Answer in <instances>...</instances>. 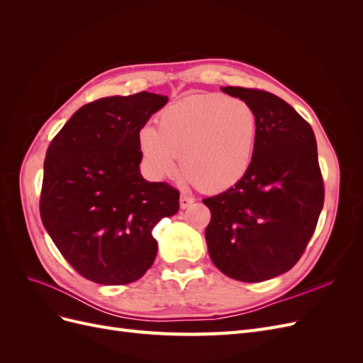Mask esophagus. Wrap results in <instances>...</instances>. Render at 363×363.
<instances>
[{
    "instance_id": "obj_1",
    "label": "esophagus",
    "mask_w": 363,
    "mask_h": 363,
    "mask_svg": "<svg viewBox=\"0 0 363 363\" xmlns=\"http://www.w3.org/2000/svg\"><path fill=\"white\" fill-rule=\"evenodd\" d=\"M192 203H194V199H192L191 195H186V194H182V195H180V207H182V208L189 207Z\"/></svg>"
}]
</instances>
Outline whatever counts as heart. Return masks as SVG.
<instances>
[{
	"mask_svg": "<svg viewBox=\"0 0 363 363\" xmlns=\"http://www.w3.org/2000/svg\"><path fill=\"white\" fill-rule=\"evenodd\" d=\"M257 115L240 98L195 94L157 115V128L144 125L138 144L152 179L171 177L177 159L195 188L219 192L235 186L255 159Z\"/></svg>",
	"mask_w": 363,
	"mask_h": 363,
	"instance_id": "1",
	"label": "heart"
}]
</instances>
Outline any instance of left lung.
<instances>
[{"instance_id": "8db88e82", "label": "left lung", "mask_w": 363, "mask_h": 363, "mask_svg": "<svg viewBox=\"0 0 363 363\" xmlns=\"http://www.w3.org/2000/svg\"><path fill=\"white\" fill-rule=\"evenodd\" d=\"M223 92L257 115L255 159L235 186L203 203L211 211L206 242L227 277L257 283L300 260L324 204V182L311 124L277 95L248 87Z\"/></svg>"}]
</instances>
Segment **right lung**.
I'll use <instances>...</instances> for the list:
<instances>
[{
  "label": "right lung",
  "mask_w": 363,
  "mask_h": 363,
  "mask_svg": "<svg viewBox=\"0 0 363 363\" xmlns=\"http://www.w3.org/2000/svg\"><path fill=\"white\" fill-rule=\"evenodd\" d=\"M167 101L150 92L100 98L79 108L47 150L40 219L87 280H139L157 255L152 228L179 212V191L139 172L138 131Z\"/></svg>",
  "instance_id": "add662e5"
}]
</instances>
